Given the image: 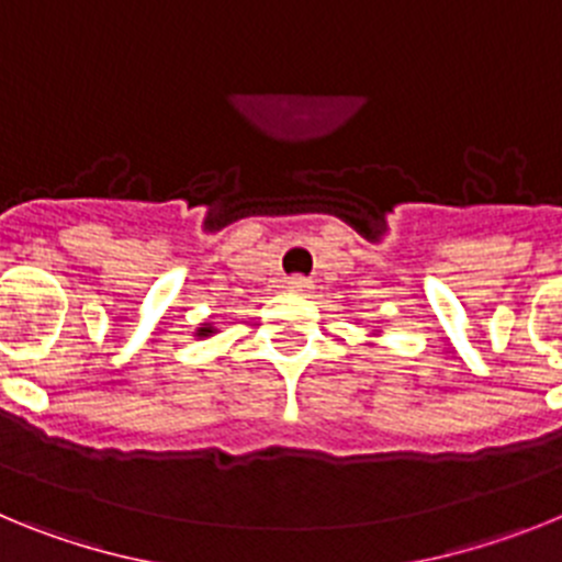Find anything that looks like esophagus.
<instances>
[{
  "instance_id": "obj_1",
  "label": "esophagus",
  "mask_w": 562,
  "mask_h": 562,
  "mask_svg": "<svg viewBox=\"0 0 562 562\" xmlns=\"http://www.w3.org/2000/svg\"><path fill=\"white\" fill-rule=\"evenodd\" d=\"M286 290L295 292V295H306V292H312L310 278H304V276H292L290 281H286Z\"/></svg>"
}]
</instances>
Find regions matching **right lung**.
Wrapping results in <instances>:
<instances>
[{"instance_id": "1", "label": "right lung", "mask_w": 562, "mask_h": 562, "mask_svg": "<svg viewBox=\"0 0 562 562\" xmlns=\"http://www.w3.org/2000/svg\"><path fill=\"white\" fill-rule=\"evenodd\" d=\"M193 335H196V337H211V335H216V329H213L211 324H202L200 329L193 331Z\"/></svg>"}]
</instances>
